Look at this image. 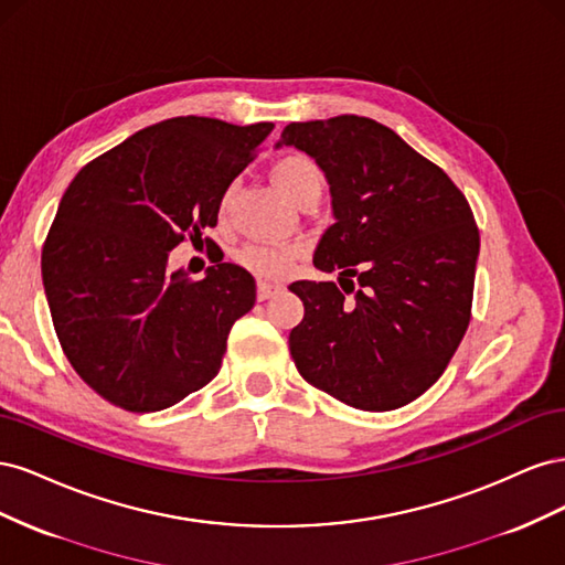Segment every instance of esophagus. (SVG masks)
I'll return each mask as SVG.
<instances>
[{
  "instance_id": "34e87169",
  "label": "esophagus",
  "mask_w": 565,
  "mask_h": 565,
  "mask_svg": "<svg viewBox=\"0 0 565 565\" xmlns=\"http://www.w3.org/2000/svg\"><path fill=\"white\" fill-rule=\"evenodd\" d=\"M280 289H282V285H278V282H266V280H262L259 285H256V299L266 301V299H270L273 295H278Z\"/></svg>"
}]
</instances>
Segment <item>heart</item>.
Listing matches in <instances>:
<instances>
[{"mask_svg": "<svg viewBox=\"0 0 565 565\" xmlns=\"http://www.w3.org/2000/svg\"><path fill=\"white\" fill-rule=\"evenodd\" d=\"M270 177L280 188V193L295 202L297 207L309 198H320L324 191V174L318 162L303 152H285L270 167ZM233 188H226V193L218 200V214L226 216L231 210ZM301 249L295 245H270V243H249L237 252V262L243 268L254 273L256 278L264 280H280L289 270L295 268Z\"/></svg>", "mask_w": 565, "mask_h": 565, "instance_id": "b5f03b06", "label": "heart"}]
</instances>
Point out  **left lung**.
<instances>
[{
    "mask_svg": "<svg viewBox=\"0 0 565 565\" xmlns=\"http://www.w3.org/2000/svg\"><path fill=\"white\" fill-rule=\"evenodd\" d=\"M295 146L328 177L337 224L299 280L303 320L289 332L301 377L358 409H396L446 372L471 320L481 235L465 193L438 164L370 117L292 122ZM355 277L353 284L350 278Z\"/></svg>",
    "mask_w": 565,
    "mask_h": 565,
    "instance_id": "1",
    "label": "left lung"
}]
</instances>
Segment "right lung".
<instances>
[{"label": "right lung", "mask_w": 565, "mask_h": 565, "mask_svg": "<svg viewBox=\"0 0 565 565\" xmlns=\"http://www.w3.org/2000/svg\"><path fill=\"white\" fill-rule=\"evenodd\" d=\"M270 129L172 117L67 185L42 247V280L61 349L100 398L156 413L218 374L233 322L254 306V278L218 262L193 280L169 273L167 256L216 226L221 195Z\"/></svg>", "instance_id": "add662e5"}]
</instances>
